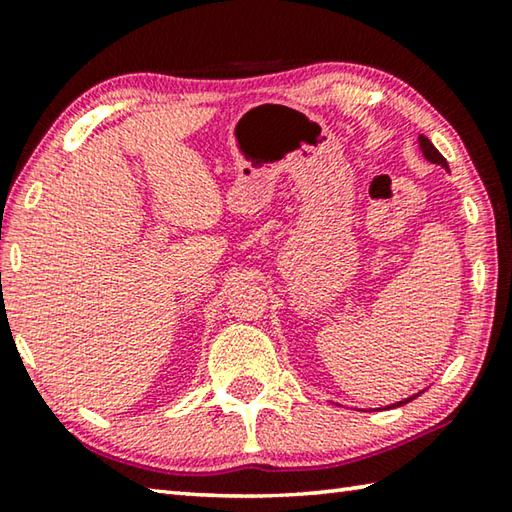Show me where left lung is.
Returning <instances> with one entry per match:
<instances>
[{
  "mask_svg": "<svg viewBox=\"0 0 512 512\" xmlns=\"http://www.w3.org/2000/svg\"><path fill=\"white\" fill-rule=\"evenodd\" d=\"M418 142H420V149H422V155L424 158H427L429 162H433V164H440V167H445L447 171H449V167H447V160L443 158V155H440V151L436 149V146H433L431 142H429V137H424V135H420L418 137ZM420 395V393H418ZM418 395H413V397H418ZM413 397H406L404 402H397V404H391V406H402V404H406V402H411Z\"/></svg>",
  "mask_w": 512,
  "mask_h": 512,
  "instance_id": "1",
  "label": "left lung"
}]
</instances>
